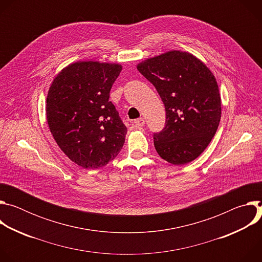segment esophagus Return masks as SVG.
<instances>
[{
	"mask_svg": "<svg viewBox=\"0 0 262 262\" xmlns=\"http://www.w3.org/2000/svg\"><path fill=\"white\" fill-rule=\"evenodd\" d=\"M134 123H135V125H136L137 127H142V126H144V124H145V120H144L143 118H139V119H136V120L134 121Z\"/></svg>",
	"mask_w": 262,
	"mask_h": 262,
	"instance_id": "obj_1",
	"label": "esophagus"
}]
</instances>
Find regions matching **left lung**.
I'll return each instance as SVG.
<instances>
[{"instance_id":"left-lung-1","label":"left lung","mask_w":262,"mask_h":262,"mask_svg":"<svg viewBox=\"0 0 262 262\" xmlns=\"http://www.w3.org/2000/svg\"><path fill=\"white\" fill-rule=\"evenodd\" d=\"M137 68L165 104L166 125L154 134L159 156L173 165L194 161L210 143L221 119V97L212 72L181 51L147 59Z\"/></svg>"}]
</instances>
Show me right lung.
<instances>
[{
	"mask_svg": "<svg viewBox=\"0 0 262 262\" xmlns=\"http://www.w3.org/2000/svg\"><path fill=\"white\" fill-rule=\"evenodd\" d=\"M122 66L79 61L61 70L47 97V119L61 150L82 168L97 169L120 152L127 133L110 91Z\"/></svg>",
	"mask_w": 262,
	"mask_h": 262,
	"instance_id": "add662e5",
	"label": "right lung"
}]
</instances>
